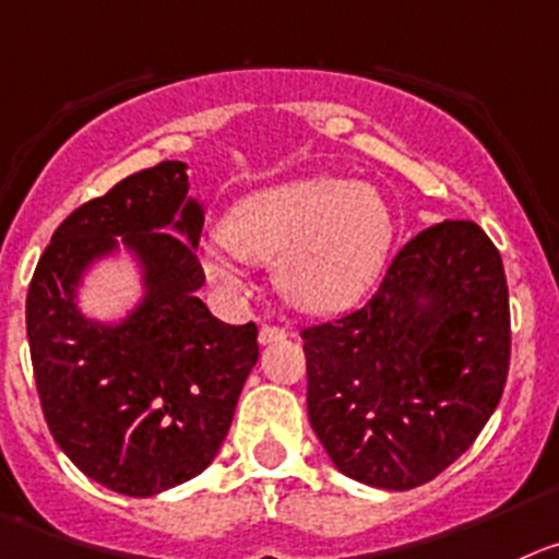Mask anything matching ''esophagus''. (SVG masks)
<instances>
[{
	"label": "esophagus",
	"mask_w": 559,
	"mask_h": 559,
	"mask_svg": "<svg viewBox=\"0 0 559 559\" xmlns=\"http://www.w3.org/2000/svg\"><path fill=\"white\" fill-rule=\"evenodd\" d=\"M286 338V331L278 325H264L262 331H259V344H273V342H284Z\"/></svg>",
	"instance_id": "1"
}]
</instances>
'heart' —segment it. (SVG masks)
<instances>
[{
    "label": "heart",
    "instance_id": "b5f03b06",
    "mask_svg": "<svg viewBox=\"0 0 559 559\" xmlns=\"http://www.w3.org/2000/svg\"><path fill=\"white\" fill-rule=\"evenodd\" d=\"M226 245L203 248V273L234 289L237 259L275 267V286L304 314H338L367 295L394 242V217L374 187L338 176L250 192L223 223Z\"/></svg>",
    "mask_w": 559,
    "mask_h": 559
}]
</instances>
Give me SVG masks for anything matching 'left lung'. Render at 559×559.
<instances>
[{
	"instance_id": "1",
	"label": "left lung",
	"mask_w": 559,
	"mask_h": 559,
	"mask_svg": "<svg viewBox=\"0 0 559 559\" xmlns=\"http://www.w3.org/2000/svg\"><path fill=\"white\" fill-rule=\"evenodd\" d=\"M309 421L333 466L408 491L455 463L502 400V255L472 221L416 234L372 300L304 331Z\"/></svg>"
}]
</instances>
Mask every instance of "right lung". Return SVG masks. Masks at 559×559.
I'll use <instances>...</instances> for the list:
<instances>
[{"label": "right lung", "instance_id": "1", "mask_svg": "<svg viewBox=\"0 0 559 559\" xmlns=\"http://www.w3.org/2000/svg\"><path fill=\"white\" fill-rule=\"evenodd\" d=\"M201 226L187 165L159 162L71 212L29 284L46 425L85 477L123 497H156L215 461L259 361L253 322L226 325L198 297ZM121 254L139 273V300L109 321L85 316L84 281Z\"/></svg>", "mask_w": 559, "mask_h": 559}]
</instances>
